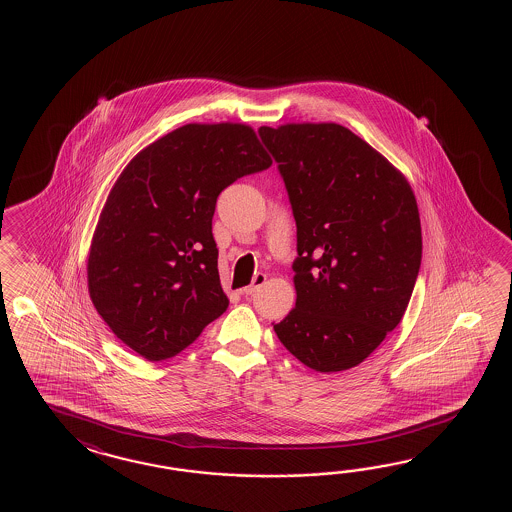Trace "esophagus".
Returning <instances> with one entry per match:
<instances>
[{"label": "esophagus", "instance_id": "34e87169", "mask_svg": "<svg viewBox=\"0 0 512 512\" xmlns=\"http://www.w3.org/2000/svg\"><path fill=\"white\" fill-rule=\"evenodd\" d=\"M265 282H267V274L258 272V274H254L251 285H247V287H243V289H241V294H245V296H251V294L256 293V291H258L261 285H263Z\"/></svg>", "mask_w": 512, "mask_h": 512}]
</instances>
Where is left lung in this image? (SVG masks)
I'll return each mask as SVG.
<instances>
[{"label": "left lung", "instance_id": "1", "mask_svg": "<svg viewBox=\"0 0 512 512\" xmlns=\"http://www.w3.org/2000/svg\"><path fill=\"white\" fill-rule=\"evenodd\" d=\"M296 221V305L274 331L311 370L359 366L399 326L421 267L410 183L335 122L261 126Z\"/></svg>", "mask_w": 512, "mask_h": 512}]
</instances>
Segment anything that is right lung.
Returning a JSON list of instances; mask_svg holds the SVG:
<instances>
[{
	"instance_id": "add662e5",
	"label": "right lung",
	"mask_w": 512,
	"mask_h": 512,
	"mask_svg": "<svg viewBox=\"0 0 512 512\" xmlns=\"http://www.w3.org/2000/svg\"><path fill=\"white\" fill-rule=\"evenodd\" d=\"M272 159L247 124H186L131 159L87 256L91 302L144 359H170L229 307L212 236L216 201Z\"/></svg>"
}]
</instances>
